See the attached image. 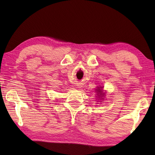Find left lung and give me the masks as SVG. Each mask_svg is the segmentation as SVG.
<instances>
[{"label": "left lung", "mask_w": 155, "mask_h": 155, "mask_svg": "<svg viewBox=\"0 0 155 155\" xmlns=\"http://www.w3.org/2000/svg\"><path fill=\"white\" fill-rule=\"evenodd\" d=\"M97 96H101V97H102L101 96H104V93H102V91L100 90V88H99V89H97Z\"/></svg>", "instance_id": "left-lung-1"}]
</instances>
